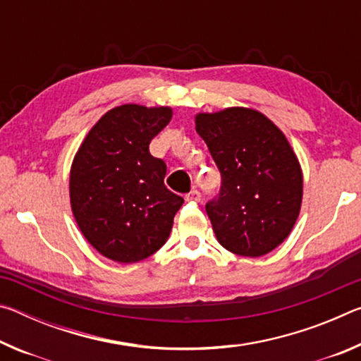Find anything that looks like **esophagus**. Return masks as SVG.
Masks as SVG:
<instances>
[{
    "mask_svg": "<svg viewBox=\"0 0 361 361\" xmlns=\"http://www.w3.org/2000/svg\"><path fill=\"white\" fill-rule=\"evenodd\" d=\"M186 200H200V192L197 191V189H192L191 192L185 195Z\"/></svg>",
    "mask_w": 361,
    "mask_h": 361,
    "instance_id": "obj_1",
    "label": "esophagus"
}]
</instances>
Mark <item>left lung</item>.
Listing matches in <instances>:
<instances>
[{
    "mask_svg": "<svg viewBox=\"0 0 361 361\" xmlns=\"http://www.w3.org/2000/svg\"><path fill=\"white\" fill-rule=\"evenodd\" d=\"M195 130L221 173L216 199L205 205L218 242L258 258L277 248L302 204V170L274 122L253 108L195 114Z\"/></svg>",
    "mask_w": 361,
    "mask_h": 361,
    "instance_id": "obj_1",
    "label": "left lung"
}]
</instances>
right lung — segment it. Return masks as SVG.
<instances>
[{"mask_svg":"<svg viewBox=\"0 0 361 361\" xmlns=\"http://www.w3.org/2000/svg\"><path fill=\"white\" fill-rule=\"evenodd\" d=\"M172 108L135 103L109 109L89 130L70 170L71 212L82 235L105 258L130 264L167 242L181 195L164 185L166 162L149 143Z\"/></svg>","mask_w":361,"mask_h":361,"instance_id":"1","label":"right lung"}]
</instances>
